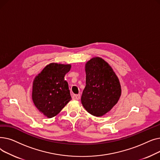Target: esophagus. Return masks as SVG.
Masks as SVG:
<instances>
[{
	"mask_svg": "<svg viewBox=\"0 0 160 160\" xmlns=\"http://www.w3.org/2000/svg\"><path fill=\"white\" fill-rule=\"evenodd\" d=\"M72 98L74 100H79L80 98V95H73L72 96Z\"/></svg>",
	"mask_w": 160,
	"mask_h": 160,
	"instance_id": "1",
	"label": "esophagus"
}]
</instances>
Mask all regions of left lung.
<instances>
[{
	"label": "left lung",
	"mask_w": 160,
	"mask_h": 160,
	"mask_svg": "<svg viewBox=\"0 0 160 160\" xmlns=\"http://www.w3.org/2000/svg\"><path fill=\"white\" fill-rule=\"evenodd\" d=\"M85 71L86 86L81 102L89 113L102 117L119 101L121 95L119 80L112 67L100 57L87 62Z\"/></svg>",
	"instance_id": "1"
}]
</instances>
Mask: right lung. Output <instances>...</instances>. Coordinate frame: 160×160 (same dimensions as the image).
Masks as SVG:
<instances>
[{
  "label": "right lung",
  "mask_w": 160,
  "mask_h": 160,
  "mask_svg": "<svg viewBox=\"0 0 160 160\" xmlns=\"http://www.w3.org/2000/svg\"><path fill=\"white\" fill-rule=\"evenodd\" d=\"M71 68V64L50 63L33 81V102L48 118L57 115L71 100L68 83L64 79Z\"/></svg>",
  "instance_id": "right-lung-1"
}]
</instances>
